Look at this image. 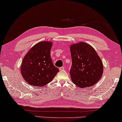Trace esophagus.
<instances>
[{
    "label": "esophagus",
    "mask_w": 122,
    "mask_h": 122,
    "mask_svg": "<svg viewBox=\"0 0 122 122\" xmlns=\"http://www.w3.org/2000/svg\"><path fill=\"white\" fill-rule=\"evenodd\" d=\"M64 68H64V67H61L59 68V71H62V70H64Z\"/></svg>",
    "instance_id": "34e87169"
}]
</instances>
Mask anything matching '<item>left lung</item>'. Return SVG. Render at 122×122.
<instances>
[{
	"label": "left lung",
	"mask_w": 122,
	"mask_h": 122,
	"mask_svg": "<svg viewBox=\"0 0 122 122\" xmlns=\"http://www.w3.org/2000/svg\"><path fill=\"white\" fill-rule=\"evenodd\" d=\"M72 65L70 70L73 83L81 88L93 86L103 74V64L95 49L84 42L71 44Z\"/></svg>",
	"instance_id": "1"
}]
</instances>
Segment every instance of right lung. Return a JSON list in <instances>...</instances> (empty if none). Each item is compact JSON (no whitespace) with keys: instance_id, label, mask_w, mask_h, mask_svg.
Masks as SVG:
<instances>
[{"instance_id":"1","label":"right lung","mask_w":122,"mask_h":122,"mask_svg":"<svg viewBox=\"0 0 122 122\" xmlns=\"http://www.w3.org/2000/svg\"><path fill=\"white\" fill-rule=\"evenodd\" d=\"M52 44L51 41H41L33 46L25 55L20 72L27 83L43 86L51 82L59 72L50 56Z\"/></svg>"}]
</instances>
